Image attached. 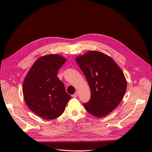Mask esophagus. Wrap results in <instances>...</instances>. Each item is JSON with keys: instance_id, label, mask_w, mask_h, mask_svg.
Returning <instances> with one entry per match:
<instances>
[{"instance_id": "1", "label": "esophagus", "mask_w": 152, "mask_h": 152, "mask_svg": "<svg viewBox=\"0 0 152 152\" xmlns=\"http://www.w3.org/2000/svg\"><path fill=\"white\" fill-rule=\"evenodd\" d=\"M77 95H78V92H76L73 95V97H75V98H76V97H77Z\"/></svg>"}]
</instances>
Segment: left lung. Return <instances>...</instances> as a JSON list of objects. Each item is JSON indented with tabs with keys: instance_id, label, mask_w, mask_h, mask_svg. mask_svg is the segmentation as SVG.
<instances>
[{
	"instance_id": "left-lung-1",
	"label": "left lung",
	"mask_w": 152,
	"mask_h": 152,
	"mask_svg": "<svg viewBox=\"0 0 152 152\" xmlns=\"http://www.w3.org/2000/svg\"><path fill=\"white\" fill-rule=\"evenodd\" d=\"M89 85L91 97L83 105L96 117H103L113 111L123 100L127 82L121 69L107 55L89 51L76 58Z\"/></svg>"
}]
</instances>
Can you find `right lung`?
<instances>
[{"instance_id":"right-lung-1","label":"right lung","mask_w":152,"mask_h":152,"mask_svg":"<svg viewBox=\"0 0 152 152\" xmlns=\"http://www.w3.org/2000/svg\"><path fill=\"white\" fill-rule=\"evenodd\" d=\"M66 59L57 54L39 58L31 66L23 84V94L29 108L47 120L64 112L71 95L57 77V72Z\"/></svg>"}]
</instances>
